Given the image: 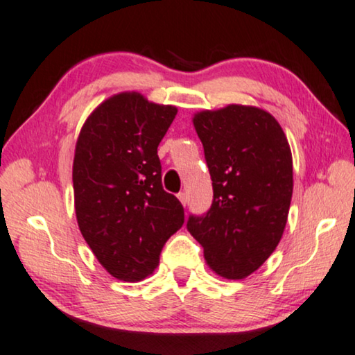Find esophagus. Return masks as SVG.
Returning <instances> with one entry per match:
<instances>
[{"label":"esophagus","mask_w":355,"mask_h":355,"mask_svg":"<svg viewBox=\"0 0 355 355\" xmlns=\"http://www.w3.org/2000/svg\"><path fill=\"white\" fill-rule=\"evenodd\" d=\"M177 198L180 199V202H182L183 205H187V194H184V193H178Z\"/></svg>","instance_id":"esophagus-1"}]
</instances>
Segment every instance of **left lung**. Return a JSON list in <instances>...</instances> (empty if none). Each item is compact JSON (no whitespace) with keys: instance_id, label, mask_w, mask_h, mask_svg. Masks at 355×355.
Returning a JSON list of instances; mask_svg holds the SVG:
<instances>
[{"instance_id":"left-lung-1","label":"left lung","mask_w":355,"mask_h":355,"mask_svg":"<svg viewBox=\"0 0 355 355\" xmlns=\"http://www.w3.org/2000/svg\"><path fill=\"white\" fill-rule=\"evenodd\" d=\"M214 200L187 228L204 248L205 263L225 279H244L276 250L293 193L287 137L268 111L228 105L194 114Z\"/></svg>"}]
</instances>
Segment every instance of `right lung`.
<instances>
[{
  "mask_svg": "<svg viewBox=\"0 0 355 355\" xmlns=\"http://www.w3.org/2000/svg\"><path fill=\"white\" fill-rule=\"evenodd\" d=\"M177 108L121 92L92 111L79 132L73 189L79 230L111 276L153 274L164 244L182 228L183 205L164 191L157 146Z\"/></svg>",
  "mask_w": 355,
  "mask_h": 355,
  "instance_id": "add662e5",
  "label": "right lung"
}]
</instances>
